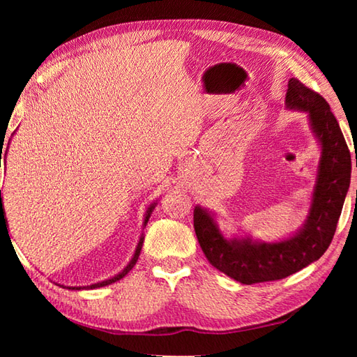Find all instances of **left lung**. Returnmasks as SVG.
<instances>
[{"instance_id":"8db88e82","label":"left lung","mask_w":357,"mask_h":357,"mask_svg":"<svg viewBox=\"0 0 357 357\" xmlns=\"http://www.w3.org/2000/svg\"><path fill=\"white\" fill-rule=\"evenodd\" d=\"M285 104L308 113L313 132L322 146L312 208L304 229L290 239L259 244L248 238L225 239L206 210L196 207L193 213L196 238L208 262L245 285L284 279L319 259L335 236L350 187L351 155L328 102L304 82L291 78Z\"/></svg>"}]
</instances>
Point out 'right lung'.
Masks as SVG:
<instances>
[{
  "label": "right lung",
  "instance_id": "right-lung-1",
  "mask_svg": "<svg viewBox=\"0 0 357 357\" xmlns=\"http://www.w3.org/2000/svg\"><path fill=\"white\" fill-rule=\"evenodd\" d=\"M0 153H3V150L0 151ZM0 165H1V158H0ZM153 207H155V204L153 206H150L149 207V210H147V215H146V219H144V225H146L147 222H149V218H150V213H151V210H153ZM1 222H4L6 224V219H4V210H3V204H1V192H0V224ZM6 227H7V224H6ZM142 242H144V238H141L139 239V242H138V247H136V252H135V255H133V257H132V261L128 262V265L127 267L119 273V275H116L115 278H112V279H107V280H102V282H98V284H93V285H90L89 288H98V287H105V285H109V284H113V282H116V280H119L121 278H124L128 271H130L133 267H135V264H136V261H138V257H139V253H141V248H142ZM69 288H72V290H81V287H69Z\"/></svg>",
  "mask_w": 357,
  "mask_h": 357
}]
</instances>
